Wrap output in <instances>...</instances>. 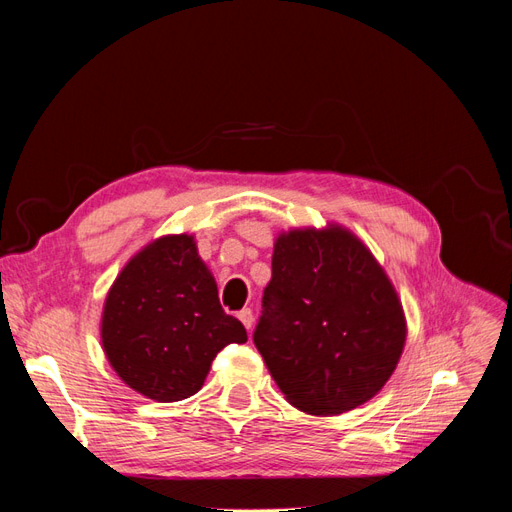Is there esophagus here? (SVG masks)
I'll list each match as a JSON object with an SVG mask.
<instances>
[{
	"label": "esophagus",
	"instance_id": "esophagus-1",
	"mask_svg": "<svg viewBox=\"0 0 512 512\" xmlns=\"http://www.w3.org/2000/svg\"><path fill=\"white\" fill-rule=\"evenodd\" d=\"M239 320L243 322V327H245L247 331H250V329L254 327V312H252V309H250V307L241 309V312H239Z\"/></svg>",
	"mask_w": 512,
	"mask_h": 512
}]
</instances>
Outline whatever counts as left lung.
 I'll return each mask as SVG.
<instances>
[{
	"instance_id": "obj_1",
	"label": "left lung",
	"mask_w": 512,
	"mask_h": 512,
	"mask_svg": "<svg viewBox=\"0 0 512 512\" xmlns=\"http://www.w3.org/2000/svg\"><path fill=\"white\" fill-rule=\"evenodd\" d=\"M254 344L294 408L348 412L391 378L406 344L397 292L342 226L277 237Z\"/></svg>"
}]
</instances>
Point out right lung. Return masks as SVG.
I'll list each match as a JSON object with an SVG mask.
<instances>
[{
  "label": "right lung",
  "instance_id": "obj_1",
  "mask_svg": "<svg viewBox=\"0 0 512 512\" xmlns=\"http://www.w3.org/2000/svg\"><path fill=\"white\" fill-rule=\"evenodd\" d=\"M243 342L245 327L222 309L218 284L190 235L149 243L108 290L102 314L108 363L149 399L168 404L198 393L215 354Z\"/></svg>",
  "mask_w": 512,
  "mask_h": 512
}]
</instances>
